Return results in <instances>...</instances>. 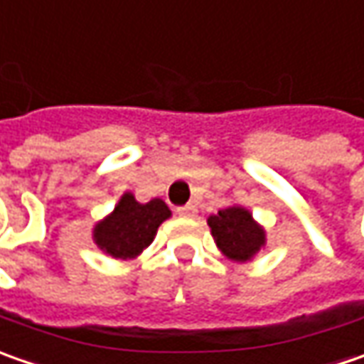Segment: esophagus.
Returning <instances> with one entry per match:
<instances>
[{
	"label": "esophagus",
	"instance_id": "34e87169",
	"mask_svg": "<svg viewBox=\"0 0 364 364\" xmlns=\"http://www.w3.org/2000/svg\"><path fill=\"white\" fill-rule=\"evenodd\" d=\"M176 213H178L180 217H194V215H196V206H194V204L178 206V208H176Z\"/></svg>",
	"mask_w": 364,
	"mask_h": 364
}]
</instances>
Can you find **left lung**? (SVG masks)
<instances>
[{"instance_id": "obj_1", "label": "left lung", "mask_w": 364, "mask_h": 364, "mask_svg": "<svg viewBox=\"0 0 364 364\" xmlns=\"http://www.w3.org/2000/svg\"><path fill=\"white\" fill-rule=\"evenodd\" d=\"M218 249L235 261L251 259L265 243V232L241 206H229L208 218Z\"/></svg>"}]
</instances>
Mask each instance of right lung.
Here are the masks:
<instances>
[{
    "mask_svg": "<svg viewBox=\"0 0 364 364\" xmlns=\"http://www.w3.org/2000/svg\"><path fill=\"white\" fill-rule=\"evenodd\" d=\"M168 217L170 208L160 198L141 204L133 194H123L113 215L95 227V243L111 257L132 259L154 241L158 227Z\"/></svg>",
    "mask_w": 364,
    "mask_h": 364,
    "instance_id": "add662e5",
    "label": "right lung"
}]
</instances>
